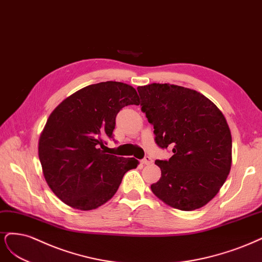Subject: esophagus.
<instances>
[{"label": "esophagus", "mask_w": 262, "mask_h": 262, "mask_svg": "<svg viewBox=\"0 0 262 262\" xmlns=\"http://www.w3.org/2000/svg\"><path fill=\"white\" fill-rule=\"evenodd\" d=\"M140 162H141L142 164H145V165H149V164L152 163V159H151L150 157H145L143 159H141Z\"/></svg>", "instance_id": "34e87169"}]
</instances>
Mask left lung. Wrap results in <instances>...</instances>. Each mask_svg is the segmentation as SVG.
Instances as JSON below:
<instances>
[{
    "instance_id": "8db88e82",
    "label": "left lung",
    "mask_w": 262,
    "mask_h": 262,
    "mask_svg": "<svg viewBox=\"0 0 262 262\" xmlns=\"http://www.w3.org/2000/svg\"><path fill=\"white\" fill-rule=\"evenodd\" d=\"M137 90L156 143L173 152L168 160H156L161 179L151 190L175 209L204 207L231 170L232 136L224 115L208 98L188 88L151 83Z\"/></svg>"
}]
</instances>
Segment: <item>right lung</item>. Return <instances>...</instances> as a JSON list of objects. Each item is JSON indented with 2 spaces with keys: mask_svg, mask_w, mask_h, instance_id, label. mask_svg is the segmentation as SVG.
Segmentation results:
<instances>
[{
  "mask_svg": "<svg viewBox=\"0 0 262 262\" xmlns=\"http://www.w3.org/2000/svg\"><path fill=\"white\" fill-rule=\"evenodd\" d=\"M139 104L136 90L119 81L90 85L66 98L50 115L39 140V159L49 187L64 204L92 210L119 189L138 161L105 154L116 115ZM114 140V139H113Z\"/></svg>",
  "mask_w": 262,
  "mask_h": 262,
  "instance_id": "1",
  "label": "right lung"
}]
</instances>
